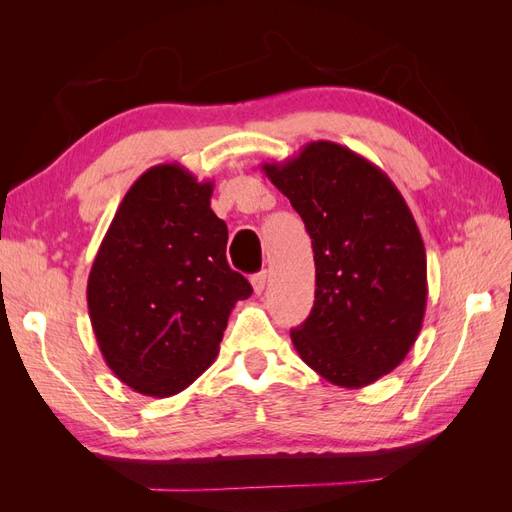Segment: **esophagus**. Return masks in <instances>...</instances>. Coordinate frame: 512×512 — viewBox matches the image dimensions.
<instances>
[{
    "instance_id": "obj_1",
    "label": "esophagus",
    "mask_w": 512,
    "mask_h": 512,
    "mask_svg": "<svg viewBox=\"0 0 512 512\" xmlns=\"http://www.w3.org/2000/svg\"><path fill=\"white\" fill-rule=\"evenodd\" d=\"M252 286H254V292L256 294H262V290L267 288V271H260L252 277Z\"/></svg>"
}]
</instances>
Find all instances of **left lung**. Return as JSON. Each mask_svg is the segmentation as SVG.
Segmentation results:
<instances>
[{
	"label": "left lung",
	"instance_id": "left-lung-1",
	"mask_svg": "<svg viewBox=\"0 0 512 512\" xmlns=\"http://www.w3.org/2000/svg\"><path fill=\"white\" fill-rule=\"evenodd\" d=\"M262 170L314 247L316 301L290 331L294 350L344 389L391 374L421 333L427 305L425 245L404 196L376 164L331 141Z\"/></svg>",
	"mask_w": 512,
	"mask_h": 512
}]
</instances>
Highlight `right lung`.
Listing matches in <instances>:
<instances>
[{"mask_svg":"<svg viewBox=\"0 0 512 512\" xmlns=\"http://www.w3.org/2000/svg\"><path fill=\"white\" fill-rule=\"evenodd\" d=\"M211 181L151 166L123 196L87 280V307L113 374L147 397L177 395L215 361L228 316L252 294L228 267Z\"/></svg>","mask_w":512,"mask_h":512,"instance_id":"obj_1","label":"right lung"}]
</instances>
